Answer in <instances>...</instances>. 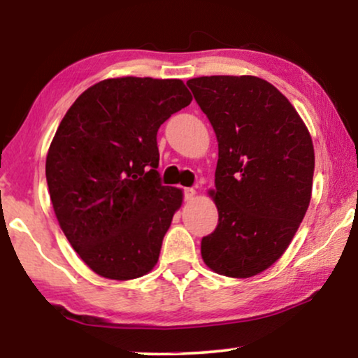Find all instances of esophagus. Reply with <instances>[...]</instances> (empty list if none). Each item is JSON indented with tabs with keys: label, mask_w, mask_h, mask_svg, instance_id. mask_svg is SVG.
I'll return each mask as SVG.
<instances>
[{
	"label": "esophagus",
	"mask_w": 358,
	"mask_h": 358,
	"mask_svg": "<svg viewBox=\"0 0 358 358\" xmlns=\"http://www.w3.org/2000/svg\"><path fill=\"white\" fill-rule=\"evenodd\" d=\"M195 195H197V190L195 189H192V187L184 189V200H192Z\"/></svg>",
	"instance_id": "esophagus-1"
}]
</instances>
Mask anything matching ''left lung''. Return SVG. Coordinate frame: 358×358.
Wrapping results in <instances>:
<instances>
[{
  "label": "left lung",
  "mask_w": 358,
  "mask_h": 358,
  "mask_svg": "<svg viewBox=\"0 0 358 358\" xmlns=\"http://www.w3.org/2000/svg\"><path fill=\"white\" fill-rule=\"evenodd\" d=\"M187 86L218 141V224L202 259L234 278L266 271L285 252L311 200L315 150L285 96L257 76H200Z\"/></svg>",
  "instance_id": "8db88e82"
}]
</instances>
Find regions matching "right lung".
Wrapping results in <instances>:
<instances>
[{
  "label": "right lung",
  "instance_id": "right-lung-1",
  "mask_svg": "<svg viewBox=\"0 0 358 358\" xmlns=\"http://www.w3.org/2000/svg\"><path fill=\"white\" fill-rule=\"evenodd\" d=\"M190 101L180 80L114 78L83 92L58 125L45 163L50 200L99 275L130 280L158 262L182 190L161 184L156 135Z\"/></svg>",
  "mask_w": 358,
  "mask_h": 358
}]
</instances>
